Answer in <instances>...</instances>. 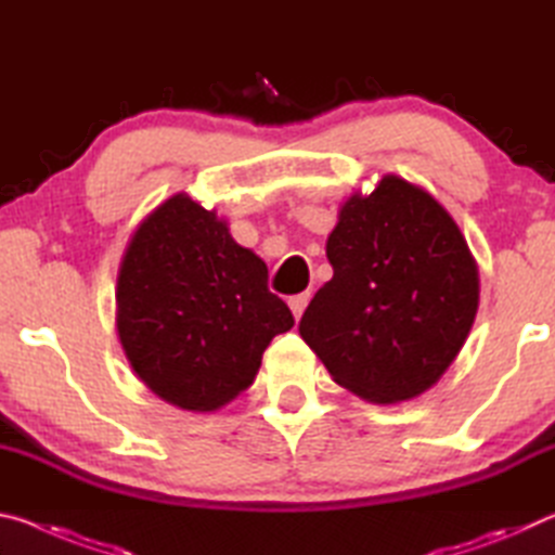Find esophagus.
<instances>
[{
	"label": "esophagus",
	"instance_id": "34e87169",
	"mask_svg": "<svg viewBox=\"0 0 555 555\" xmlns=\"http://www.w3.org/2000/svg\"><path fill=\"white\" fill-rule=\"evenodd\" d=\"M308 300H311V294H308V291H306V294H298V296H291L288 298V308H291V313H294L296 321H298L300 315H304Z\"/></svg>",
	"mask_w": 555,
	"mask_h": 555
}]
</instances>
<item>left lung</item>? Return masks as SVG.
<instances>
[{
    "instance_id": "1",
    "label": "left lung",
    "mask_w": 555,
    "mask_h": 555,
    "mask_svg": "<svg viewBox=\"0 0 555 555\" xmlns=\"http://www.w3.org/2000/svg\"><path fill=\"white\" fill-rule=\"evenodd\" d=\"M325 255L333 279L308 304L300 337L364 401L421 397L463 350L480 306L477 261L455 220L387 173L340 205Z\"/></svg>"
}]
</instances>
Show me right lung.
Returning a JSON list of instances; mask_svg holds the SVG:
<instances>
[{"mask_svg": "<svg viewBox=\"0 0 555 555\" xmlns=\"http://www.w3.org/2000/svg\"><path fill=\"white\" fill-rule=\"evenodd\" d=\"M267 276L215 210L188 193L156 205L117 271V335L137 377L183 411L228 406L251 387L269 343L294 327Z\"/></svg>", "mask_w": 555, "mask_h": 555, "instance_id": "1", "label": "right lung"}]
</instances>
